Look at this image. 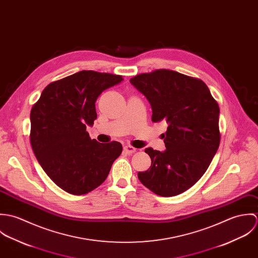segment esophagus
<instances>
[{
  "label": "esophagus",
  "instance_id": "1",
  "mask_svg": "<svg viewBox=\"0 0 258 258\" xmlns=\"http://www.w3.org/2000/svg\"><path fill=\"white\" fill-rule=\"evenodd\" d=\"M124 151L127 153V154H133V153H135L136 152V149L134 147H132V146H130V145H127V146H125L124 147Z\"/></svg>",
  "mask_w": 258,
  "mask_h": 258
}]
</instances>
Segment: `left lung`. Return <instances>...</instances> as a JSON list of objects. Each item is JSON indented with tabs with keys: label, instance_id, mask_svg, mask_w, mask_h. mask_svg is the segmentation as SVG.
<instances>
[{
	"label": "left lung",
	"instance_id": "8db88e82",
	"mask_svg": "<svg viewBox=\"0 0 258 258\" xmlns=\"http://www.w3.org/2000/svg\"><path fill=\"white\" fill-rule=\"evenodd\" d=\"M130 82L149 100L152 121L168 123L166 150L145 149L152 163L138 178L158 196L180 195L202 178L220 146L219 104L203 80L174 71L138 74Z\"/></svg>",
	"mask_w": 258,
	"mask_h": 258
}]
</instances>
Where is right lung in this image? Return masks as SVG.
<instances>
[{
  "label": "right lung",
  "mask_w": 258,
  "mask_h": 258,
  "mask_svg": "<svg viewBox=\"0 0 258 258\" xmlns=\"http://www.w3.org/2000/svg\"><path fill=\"white\" fill-rule=\"evenodd\" d=\"M122 80L117 74L82 71L50 82L32 107L30 140L36 158L52 182L72 195L99 186L122 153L119 142L99 143L86 131L97 118L98 96Z\"/></svg>",
  "instance_id": "add662e5"
}]
</instances>
